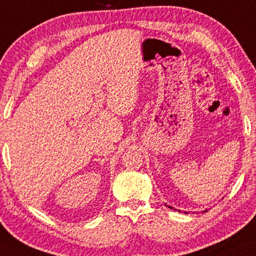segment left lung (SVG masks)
I'll return each instance as SVG.
<instances>
[{"label": "left lung", "instance_id": "obj_1", "mask_svg": "<svg viewBox=\"0 0 256 256\" xmlns=\"http://www.w3.org/2000/svg\"><path fill=\"white\" fill-rule=\"evenodd\" d=\"M167 206H168V205H167ZM168 208H172V206H168ZM205 211H208V210H205Z\"/></svg>", "mask_w": 256, "mask_h": 256}]
</instances>
